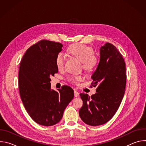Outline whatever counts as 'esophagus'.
Wrapping results in <instances>:
<instances>
[{
  "label": "esophagus",
  "instance_id": "obj_1",
  "mask_svg": "<svg viewBox=\"0 0 146 146\" xmlns=\"http://www.w3.org/2000/svg\"><path fill=\"white\" fill-rule=\"evenodd\" d=\"M74 96H75V97H77V96H79V93H78V91H74Z\"/></svg>",
  "mask_w": 146,
  "mask_h": 146
}]
</instances>
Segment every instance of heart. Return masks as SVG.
Listing matches in <instances>:
<instances>
[{"label": "heart", "mask_w": 146, "mask_h": 146, "mask_svg": "<svg viewBox=\"0 0 146 146\" xmlns=\"http://www.w3.org/2000/svg\"><path fill=\"white\" fill-rule=\"evenodd\" d=\"M68 52L78 58L86 69H91L98 63L97 58L94 55L93 48L86 44L79 43L72 45L68 49ZM65 58L66 56L64 53L59 52L57 54L55 58V64L59 70L64 68ZM69 79L73 82H76L81 81L82 77L80 76H73L69 77Z\"/></svg>", "instance_id": "b5f03b06"}]
</instances>
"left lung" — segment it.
Instances as JSON below:
<instances>
[{
  "instance_id": "1",
  "label": "left lung",
  "mask_w": 146,
  "mask_h": 146,
  "mask_svg": "<svg viewBox=\"0 0 146 146\" xmlns=\"http://www.w3.org/2000/svg\"><path fill=\"white\" fill-rule=\"evenodd\" d=\"M91 78L92 86H98L96 92L91 96L84 93L80 94L83 105L79 115L86 124L98 126L114 116L125 90V63L114 46L106 43L100 47V60Z\"/></svg>"
}]
</instances>
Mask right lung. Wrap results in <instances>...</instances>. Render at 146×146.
Wrapping results in <instances>:
<instances>
[{
  "label": "right lung",
  "mask_w": 146,
  "mask_h": 146,
  "mask_svg": "<svg viewBox=\"0 0 146 146\" xmlns=\"http://www.w3.org/2000/svg\"><path fill=\"white\" fill-rule=\"evenodd\" d=\"M63 45L43 40L26 51L18 73L19 94L32 119L43 126H52L60 121L74 98L73 90L64 86L56 91L51 88L50 76L57 73L55 58Z\"/></svg>",
  "instance_id": "1"
}]
</instances>
